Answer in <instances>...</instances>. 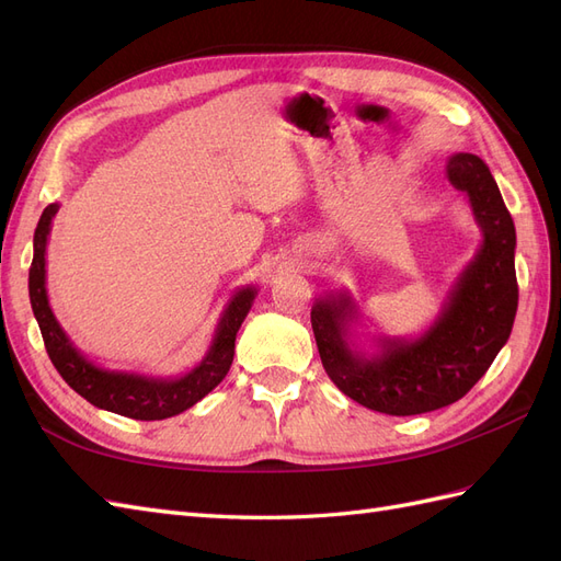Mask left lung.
Returning <instances> with one entry per match:
<instances>
[{"instance_id":"obj_1","label":"left lung","mask_w":561,"mask_h":561,"mask_svg":"<svg viewBox=\"0 0 561 561\" xmlns=\"http://www.w3.org/2000/svg\"><path fill=\"white\" fill-rule=\"evenodd\" d=\"M447 178L468 196L482 245L426 332L414 339L381 334L377 351L365 353L353 342L360 313L346 290L318 297L311 309L322 367L344 396L367 410L412 416L461 400L513 332L519 297L513 217L480 157H449Z\"/></svg>"}]
</instances>
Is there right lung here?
<instances>
[{
  "mask_svg": "<svg viewBox=\"0 0 561 561\" xmlns=\"http://www.w3.org/2000/svg\"><path fill=\"white\" fill-rule=\"evenodd\" d=\"M58 208V203H50L39 217L35 229V257L30 266V304L39 322L50 363L56 365L67 386L100 410L138 421H161L190 410L227 377L233 360L236 332L241 330V322L252 309L257 287L245 285L231 295L227 309L219 316L208 353L184 375L154 377L142 375V371L105 369L89 360L70 342V336L65 334L58 318L50 311L46 295V245L50 222H54Z\"/></svg>",
  "mask_w": 561,
  "mask_h": 561,
  "instance_id": "1",
  "label": "right lung"
}]
</instances>
